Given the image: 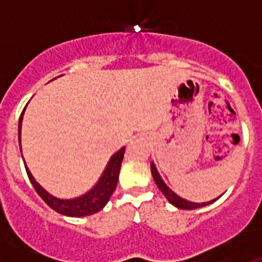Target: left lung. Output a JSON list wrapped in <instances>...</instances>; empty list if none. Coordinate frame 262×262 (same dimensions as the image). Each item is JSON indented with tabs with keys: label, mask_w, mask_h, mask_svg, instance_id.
<instances>
[{
	"label": "left lung",
	"mask_w": 262,
	"mask_h": 262,
	"mask_svg": "<svg viewBox=\"0 0 262 262\" xmlns=\"http://www.w3.org/2000/svg\"><path fill=\"white\" fill-rule=\"evenodd\" d=\"M151 172H152V176H154V180L155 182H156L157 187L161 190V193L164 194V196H165L166 200L172 203V205H174L176 207H178V209H184V210L200 209V207H203V206H207L210 205V203L215 202V201L219 198V196H217L216 200H212L210 201V202H203V203H195V202H190V201H186L184 200V198H181V196H178L174 191H172L168 186H166L165 182L163 181V178L160 177L159 172H157V169L154 163H151Z\"/></svg>",
	"instance_id": "left-lung-1"
}]
</instances>
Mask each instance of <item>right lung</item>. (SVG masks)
Returning a JSON list of instances; mask_svg holds the SVG:
<instances>
[{"instance_id": "1", "label": "right lung", "mask_w": 262, "mask_h": 262, "mask_svg": "<svg viewBox=\"0 0 262 262\" xmlns=\"http://www.w3.org/2000/svg\"><path fill=\"white\" fill-rule=\"evenodd\" d=\"M23 113H25V110L22 111V114H20L19 118V123H18V140H19V143ZM20 152H22V148H20ZM123 156L124 147L120 148L117 154L111 156V159L108 160L107 165H106L105 170H103L102 176L98 180V182L88 193H85L84 195L73 198V200H60V198L51 195L48 191H46L35 181V178L32 177L31 172L29 170L27 165H25V168H26L29 180L32 184V186H34V189H35V191L39 194L41 200L50 206L51 209L55 210L59 214L67 215V216H88V215L96 214L99 210H102L106 206V203L108 202V200H110L111 194L114 193L118 184V178H119L120 165H122V161H123Z\"/></svg>"}]
</instances>
